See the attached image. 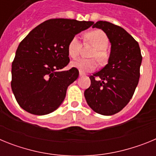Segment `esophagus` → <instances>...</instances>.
<instances>
[{
	"mask_svg": "<svg viewBox=\"0 0 156 156\" xmlns=\"http://www.w3.org/2000/svg\"><path fill=\"white\" fill-rule=\"evenodd\" d=\"M84 76V74L82 72H80V77H82V76Z\"/></svg>",
	"mask_w": 156,
	"mask_h": 156,
	"instance_id": "1",
	"label": "esophagus"
}]
</instances>
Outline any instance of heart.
Returning a JSON list of instances; mask_svg holds the SVG:
<instances>
[{
  "label": "heart",
  "mask_w": 156,
  "mask_h": 156,
  "mask_svg": "<svg viewBox=\"0 0 156 156\" xmlns=\"http://www.w3.org/2000/svg\"><path fill=\"white\" fill-rule=\"evenodd\" d=\"M85 38L88 42L91 44L94 49L90 54V57L97 58L100 63H104L107 61L108 55L105 48L108 47V38L105 33L100 30L90 31L85 35ZM81 48V43L79 37H73L68 44V54L73 58H76L80 55ZM94 58H79L71 62V66L79 69L82 73L91 72L96 69L98 62Z\"/></svg>",
  "instance_id": "obj_1"
}]
</instances>
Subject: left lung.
I'll list each match as a JSON object with an SVG mask.
<instances>
[{
    "mask_svg": "<svg viewBox=\"0 0 156 156\" xmlns=\"http://www.w3.org/2000/svg\"><path fill=\"white\" fill-rule=\"evenodd\" d=\"M93 28L102 30L111 44L108 64L90 76V86L84 91L87 103L97 113L119 112L133 97L140 78L142 56L138 43L124 29L106 21Z\"/></svg>",
    "mask_w": 156,
    "mask_h": 156,
    "instance_id": "left-lung-1",
    "label": "left lung"
}]
</instances>
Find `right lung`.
I'll return each mask as SVG.
<instances>
[{
  "label": "right lung",
  "mask_w": 156,
  "mask_h": 156,
  "mask_svg": "<svg viewBox=\"0 0 156 156\" xmlns=\"http://www.w3.org/2000/svg\"><path fill=\"white\" fill-rule=\"evenodd\" d=\"M93 24L75 19H49L22 41L12 65L11 83L22 108L43 115L61 105L68 87L79 76V71L74 67L62 71L69 62L68 44Z\"/></svg>",
  "instance_id": "right-lung-1"
}]
</instances>
